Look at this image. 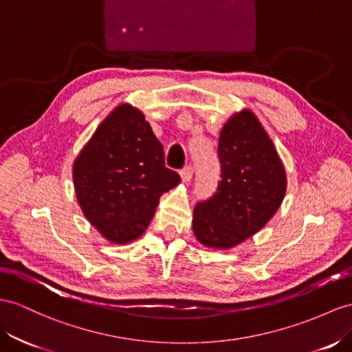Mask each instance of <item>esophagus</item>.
<instances>
[{
  "label": "esophagus",
  "instance_id": "esophagus-1",
  "mask_svg": "<svg viewBox=\"0 0 352 352\" xmlns=\"http://www.w3.org/2000/svg\"><path fill=\"white\" fill-rule=\"evenodd\" d=\"M179 175H182V179H183L184 183L190 182L192 177H193V168H192V165L184 166L182 170H179Z\"/></svg>",
  "mask_w": 352,
  "mask_h": 352
}]
</instances>
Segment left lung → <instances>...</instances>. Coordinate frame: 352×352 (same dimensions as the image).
<instances>
[{"instance_id": "8db88e82", "label": "left lung", "mask_w": 352, "mask_h": 352, "mask_svg": "<svg viewBox=\"0 0 352 352\" xmlns=\"http://www.w3.org/2000/svg\"><path fill=\"white\" fill-rule=\"evenodd\" d=\"M217 156L220 182L193 211V232L204 245L230 248L254 235L285 195V170L272 141L245 110L224 124Z\"/></svg>"}]
</instances>
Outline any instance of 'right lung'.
I'll use <instances>...</instances> for the list:
<instances>
[{"mask_svg":"<svg viewBox=\"0 0 352 352\" xmlns=\"http://www.w3.org/2000/svg\"><path fill=\"white\" fill-rule=\"evenodd\" d=\"M74 186L86 219L116 244L147 229L159 197L179 183L141 111L120 105L99 124L74 162Z\"/></svg>","mask_w":352,"mask_h":352,"instance_id":"1","label":"right lung"}]
</instances>
